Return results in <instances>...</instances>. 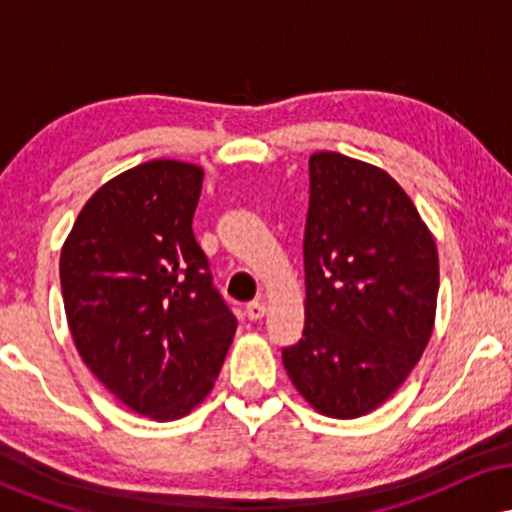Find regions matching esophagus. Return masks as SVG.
Segmentation results:
<instances>
[{
	"label": "esophagus",
	"instance_id": "1",
	"mask_svg": "<svg viewBox=\"0 0 512 512\" xmlns=\"http://www.w3.org/2000/svg\"><path fill=\"white\" fill-rule=\"evenodd\" d=\"M264 303L262 301H252V303H248L245 305V317H248V320H252V322H257V320H262L264 317Z\"/></svg>",
	"mask_w": 512,
	"mask_h": 512
}]
</instances>
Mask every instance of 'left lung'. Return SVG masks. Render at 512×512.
I'll return each instance as SVG.
<instances>
[{
    "label": "left lung",
    "instance_id": "obj_1",
    "mask_svg": "<svg viewBox=\"0 0 512 512\" xmlns=\"http://www.w3.org/2000/svg\"><path fill=\"white\" fill-rule=\"evenodd\" d=\"M305 327L281 351L320 414L378 409L419 363L436 320L438 250L414 202L385 170L310 156L303 236Z\"/></svg>",
    "mask_w": 512,
    "mask_h": 512
}]
</instances>
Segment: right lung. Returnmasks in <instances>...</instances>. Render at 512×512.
Listing matches in <instances>:
<instances>
[{"instance_id":"obj_1","label":"right lung","mask_w":512,"mask_h":512,"mask_svg":"<svg viewBox=\"0 0 512 512\" xmlns=\"http://www.w3.org/2000/svg\"><path fill=\"white\" fill-rule=\"evenodd\" d=\"M204 170L149 161L105 182L62 248L74 344L137 414L173 421L209 395L236 334L192 233Z\"/></svg>"}]
</instances>
